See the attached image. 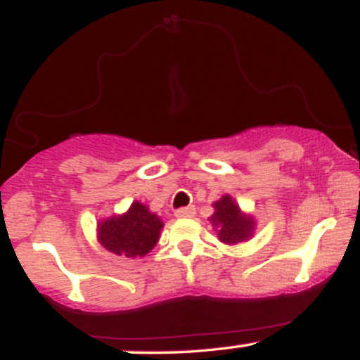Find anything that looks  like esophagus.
Wrapping results in <instances>:
<instances>
[{
  "instance_id": "34e87169",
  "label": "esophagus",
  "mask_w": 360,
  "mask_h": 360,
  "mask_svg": "<svg viewBox=\"0 0 360 360\" xmlns=\"http://www.w3.org/2000/svg\"><path fill=\"white\" fill-rule=\"evenodd\" d=\"M196 213V208L194 206H186V208H179L174 212L176 218H191Z\"/></svg>"
}]
</instances>
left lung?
<instances>
[{
    "mask_svg": "<svg viewBox=\"0 0 360 360\" xmlns=\"http://www.w3.org/2000/svg\"><path fill=\"white\" fill-rule=\"evenodd\" d=\"M214 213L210 218L214 232L223 243L235 245L249 240L255 230V220L250 214L242 213L240 206L229 194L221 196V200L213 203Z\"/></svg>",
    "mask_w": 360,
    "mask_h": 360,
    "instance_id": "8db88e82",
    "label": "left lung"
}]
</instances>
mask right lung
I'll return each mask as SVG.
<instances>
[{
	"mask_svg": "<svg viewBox=\"0 0 360 360\" xmlns=\"http://www.w3.org/2000/svg\"><path fill=\"white\" fill-rule=\"evenodd\" d=\"M164 223L146 205L134 201L127 213L101 220L98 240L106 250L123 257L137 259L155 247Z\"/></svg>",
	"mask_w": 360,
	"mask_h": 360,
	"instance_id": "add662e5",
	"label": "right lung"
}]
</instances>
